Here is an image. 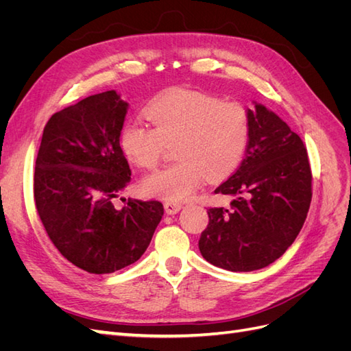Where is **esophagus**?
<instances>
[{"label":"esophagus","instance_id":"obj_1","mask_svg":"<svg viewBox=\"0 0 351 351\" xmlns=\"http://www.w3.org/2000/svg\"><path fill=\"white\" fill-rule=\"evenodd\" d=\"M182 204H177V202H165L164 204V209L168 215H174L177 212L182 209Z\"/></svg>","mask_w":351,"mask_h":351}]
</instances>
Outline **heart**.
<instances>
[{"mask_svg": "<svg viewBox=\"0 0 351 351\" xmlns=\"http://www.w3.org/2000/svg\"><path fill=\"white\" fill-rule=\"evenodd\" d=\"M147 120L127 121L120 142L133 164L151 169L161 159L165 146H173L177 162L146 176V195L168 202L192 196L202 180L227 177L240 165L247 151L250 112L237 101H222L214 95L174 89L154 99L146 108Z\"/></svg>", "mask_w": 351, "mask_h": 351, "instance_id": "heart-1", "label": "heart"}]
</instances>
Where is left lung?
I'll list each match as a JSON object with an SVG mask.
<instances>
[{"label": "left lung", "instance_id": "1", "mask_svg": "<svg viewBox=\"0 0 351 351\" xmlns=\"http://www.w3.org/2000/svg\"><path fill=\"white\" fill-rule=\"evenodd\" d=\"M252 132L237 171L215 189L230 208H210L199 250L232 272L268 267L299 234L312 200V171L303 141L280 117L254 102Z\"/></svg>", "mask_w": 351, "mask_h": 351}]
</instances>
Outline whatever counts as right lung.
<instances>
[{"label": "right lung", "mask_w": 351, "mask_h": 351, "mask_svg": "<svg viewBox=\"0 0 351 351\" xmlns=\"http://www.w3.org/2000/svg\"><path fill=\"white\" fill-rule=\"evenodd\" d=\"M127 108L107 90L56 112L36 158L34 195L47 234L62 256L90 274L139 261L164 215L158 200L112 205L132 176L120 146Z\"/></svg>", "instance_id": "right-lung-1"}]
</instances>
